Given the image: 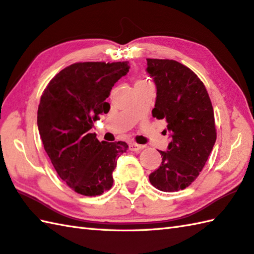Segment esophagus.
Listing matches in <instances>:
<instances>
[{"label": "esophagus", "mask_w": 254, "mask_h": 254, "mask_svg": "<svg viewBox=\"0 0 254 254\" xmlns=\"http://www.w3.org/2000/svg\"><path fill=\"white\" fill-rule=\"evenodd\" d=\"M128 147H130V150L133 151V152H136L138 150H142V148L144 147L143 145H141V144H137V143H130V145H128Z\"/></svg>", "instance_id": "obj_1"}]
</instances>
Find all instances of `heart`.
Listing matches in <instances>:
<instances>
[{
  "label": "heart",
  "mask_w": 254,
  "mask_h": 254,
  "mask_svg": "<svg viewBox=\"0 0 254 254\" xmlns=\"http://www.w3.org/2000/svg\"><path fill=\"white\" fill-rule=\"evenodd\" d=\"M137 82H144V81H137Z\"/></svg>",
  "instance_id": "heart-1"
}]
</instances>
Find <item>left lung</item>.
Here are the masks:
<instances>
[{"label":"left lung","instance_id":"obj_1","mask_svg":"<svg viewBox=\"0 0 254 254\" xmlns=\"http://www.w3.org/2000/svg\"><path fill=\"white\" fill-rule=\"evenodd\" d=\"M146 62V72L156 86L152 114L165 119L172 138L166 152L158 151L162 163L148 178L158 190H185L199 175L215 145L212 104L203 83L188 67L170 59Z\"/></svg>","mask_w":254,"mask_h":254}]
</instances>
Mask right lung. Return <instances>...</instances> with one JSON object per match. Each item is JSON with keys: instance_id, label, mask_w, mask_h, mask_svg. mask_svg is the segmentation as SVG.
<instances>
[{"instance_id": "obj_1", "label": "right lung", "mask_w": 254, "mask_h": 254, "mask_svg": "<svg viewBox=\"0 0 254 254\" xmlns=\"http://www.w3.org/2000/svg\"><path fill=\"white\" fill-rule=\"evenodd\" d=\"M127 62L77 63L63 69L43 92L37 126L45 151L59 177L78 193L101 195L113 185L117 160L127 144L99 142L93 123L109 112L106 102Z\"/></svg>"}]
</instances>
